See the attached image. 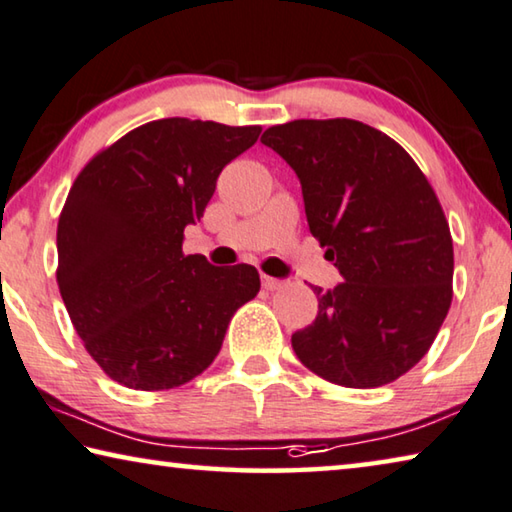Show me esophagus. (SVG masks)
<instances>
[{
	"instance_id": "esophagus-1",
	"label": "esophagus",
	"mask_w": 512,
	"mask_h": 512,
	"mask_svg": "<svg viewBox=\"0 0 512 512\" xmlns=\"http://www.w3.org/2000/svg\"><path fill=\"white\" fill-rule=\"evenodd\" d=\"M262 287H264L266 291H275V289H282V287H285V280L271 278V275H262Z\"/></svg>"
}]
</instances>
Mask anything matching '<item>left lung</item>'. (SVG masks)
<instances>
[{
	"instance_id": "left-lung-1",
	"label": "left lung",
	"mask_w": 512,
	"mask_h": 512,
	"mask_svg": "<svg viewBox=\"0 0 512 512\" xmlns=\"http://www.w3.org/2000/svg\"><path fill=\"white\" fill-rule=\"evenodd\" d=\"M262 143L294 168L312 237L344 278L314 287L319 314L291 335L294 353L328 383H392L428 353L453 298V241L433 186L360 120H291Z\"/></svg>"
}]
</instances>
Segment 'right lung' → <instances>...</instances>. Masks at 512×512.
<instances>
[{"instance_id": "add662e5", "label": "right lung", "mask_w": 512, "mask_h": 512, "mask_svg": "<svg viewBox=\"0 0 512 512\" xmlns=\"http://www.w3.org/2000/svg\"><path fill=\"white\" fill-rule=\"evenodd\" d=\"M262 127L161 118L81 168L56 227V282L72 326L111 380L159 392L200 376L227 323L257 296L255 266L184 255L221 170Z\"/></svg>"}]
</instances>
